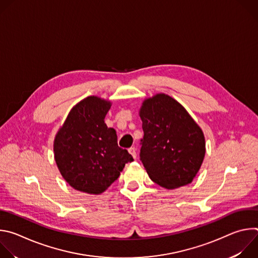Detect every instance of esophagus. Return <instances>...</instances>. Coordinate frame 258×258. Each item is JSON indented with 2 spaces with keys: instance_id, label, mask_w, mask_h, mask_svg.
Returning a JSON list of instances; mask_svg holds the SVG:
<instances>
[{
  "instance_id": "esophagus-1",
  "label": "esophagus",
  "mask_w": 258,
  "mask_h": 258,
  "mask_svg": "<svg viewBox=\"0 0 258 258\" xmlns=\"http://www.w3.org/2000/svg\"><path fill=\"white\" fill-rule=\"evenodd\" d=\"M128 153H130L134 158L137 157V150H136L135 147H132V148L128 149Z\"/></svg>"
}]
</instances>
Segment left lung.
<instances>
[{
    "label": "left lung",
    "mask_w": 258,
    "mask_h": 258,
    "mask_svg": "<svg viewBox=\"0 0 258 258\" xmlns=\"http://www.w3.org/2000/svg\"><path fill=\"white\" fill-rule=\"evenodd\" d=\"M144 137L140 159L150 178L168 190L192 182L205 155L202 130L177 101L165 94L140 109Z\"/></svg>",
    "instance_id": "obj_1"
}]
</instances>
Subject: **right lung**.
<instances>
[{
    "instance_id": "right-lung-1",
    "label": "right lung",
    "mask_w": 258,
    "mask_h": 258,
    "mask_svg": "<svg viewBox=\"0 0 258 258\" xmlns=\"http://www.w3.org/2000/svg\"><path fill=\"white\" fill-rule=\"evenodd\" d=\"M111 102L90 96L73 107L54 140V156L69 185L88 194H101L134 159L117 145L114 128L104 118Z\"/></svg>"
}]
</instances>
